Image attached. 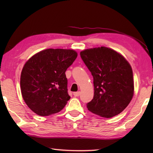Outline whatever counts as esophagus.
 Returning a JSON list of instances; mask_svg holds the SVG:
<instances>
[{"label": "esophagus", "instance_id": "1", "mask_svg": "<svg viewBox=\"0 0 153 153\" xmlns=\"http://www.w3.org/2000/svg\"><path fill=\"white\" fill-rule=\"evenodd\" d=\"M74 95L75 97H79L80 95V92H74Z\"/></svg>", "mask_w": 153, "mask_h": 153}]
</instances>
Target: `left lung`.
I'll return each mask as SVG.
<instances>
[{
    "label": "left lung",
    "mask_w": 153,
    "mask_h": 153,
    "mask_svg": "<svg viewBox=\"0 0 153 153\" xmlns=\"http://www.w3.org/2000/svg\"><path fill=\"white\" fill-rule=\"evenodd\" d=\"M80 56L94 79V97L88 109L105 118L122 112L134 95L130 65L117 52L105 46L86 49Z\"/></svg>",
    "instance_id": "1"
}]
</instances>
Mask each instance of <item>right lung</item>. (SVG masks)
<instances>
[{
    "mask_svg": "<svg viewBox=\"0 0 153 153\" xmlns=\"http://www.w3.org/2000/svg\"><path fill=\"white\" fill-rule=\"evenodd\" d=\"M77 56L70 49L48 48L36 53L23 67L20 86L25 102L40 116L61 111L70 99L65 71Z\"/></svg>",
    "mask_w": 153,
    "mask_h": 153,
    "instance_id": "add662e5",
    "label": "right lung"
}]
</instances>
